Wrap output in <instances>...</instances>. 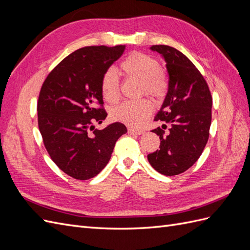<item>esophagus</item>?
<instances>
[{"label": "esophagus", "instance_id": "34e87169", "mask_svg": "<svg viewBox=\"0 0 250 250\" xmlns=\"http://www.w3.org/2000/svg\"><path fill=\"white\" fill-rule=\"evenodd\" d=\"M128 133L129 134H137V135H140V134H142L143 133V131H141V130H134V129H132V128H128Z\"/></svg>", "mask_w": 250, "mask_h": 250}]
</instances>
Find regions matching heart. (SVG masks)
Returning a JSON list of instances; mask_svg holds the SVG:
<instances>
[{"label":"heart","mask_w":250,"mask_h":250,"mask_svg":"<svg viewBox=\"0 0 250 250\" xmlns=\"http://www.w3.org/2000/svg\"><path fill=\"white\" fill-rule=\"evenodd\" d=\"M121 70L127 77L141 81L140 94L150 97L162 98L168 87L160 62L155 58L145 53L133 52L128 55L120 64ZM101 92L104 99L109 103H116L120 98V80L115 70L109 69L103 74L101 80ZM153 106L147 99L128 101L115 107L110 116L117 122L139 128L147 122L152 115Z\"/></svg>","instance_id":"obj_1"}]
</instances>
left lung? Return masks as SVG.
<instances>
[{
  "mask_svg": "<svg viewBox=\"0 0 250 250\" xmlns=\"http://www.w3.org/2000/svg\"><path fill=\"white\" fill-rule=\"evenodd\" d=\"M150 49L164 57L169 86L162 108L154 118L165 124L152 130L160 135V149L147 157L157 172L174 176L191 168L207 145L213 98L206 79L183 53L165 44ZM167 125L169 129L165 133Z\"/></svg>",
  "mask_w": 250,
  "mask_h": 250,
  "instance_id": "left-lung-1",
  "label": "left lung"
}]
</instances>
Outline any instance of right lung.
Returning a JSON list of instances; mask_svg holds the SVG:
<instances>
[{"mask_svg": "<svg viewBox=\"0 0 250 250\" xmlns=\"http://www.w3.org/2000/svg\"><path fill=\"white\" fill-rule=\"evenodd\" d=\"M125 46H90L62 59L43 81L37 102L43 145L57 167L86 180L98 175L110 160L118 139L127 132L116 122L95 129L107 117L103 108V74L121 57Z\"/></svg>", "mask_w": 250, "mask_h": 250, "instance_id": "right-lung-1", "label": "right lung"}]
</instances>
